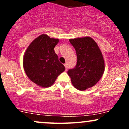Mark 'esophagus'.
Instances as JSON below:
<instances>
[{"label": "esophagus", "mask_w": 129, "mask_h": 129, "mask_svg": "<svg viewBox=\"0 0 129 129\" xmlns=\"http://www.w3.org/2000/svg\"><path fill=\"white\" fill-rule=\"evenodd\" d=\"M64 66H65V67H66V71H67V69H68L67 65L66 63H65V64H64Z\"/></svg>", "instance_id": "obj_1"}]
</instances>
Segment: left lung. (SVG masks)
<instances>
[{
    "label": "left lung",
    "mask_w": 129,
    "mask_h": 129,
    "mask_svg": "<svg viewBox=\"0 0 129 129\" xmlns=\"http://www.w3.org/2000/svg\"><path fill=\"white\" fill-rule=\"evenodd\" d=\"M77 55L76 66L68 71L73 85L84 91L92 87L103 76L104 59L96 42L89 36L70 39Z\"/></svg>",
    "instance_id": "1"
}]
</instances>
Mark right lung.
Here are the masks:
<instances>
[{
    "instance_id": "obj_1",
    "label": "right lung",
    "mask_w": 129,
    "mask_h": 129,
    "mask_svg": "<svg viewBox=\"0 0 129 129\" xmlns=\"http://www.w3.org/2000/svg\"><path fill=\"white\" fill-rule=\"evenodd\" d=\"M59 41L43 34L32 41L24 53L23 67L26 76L41 87L51 86L66 70L54 52Z\"/></svg>"
}]
</instances>
